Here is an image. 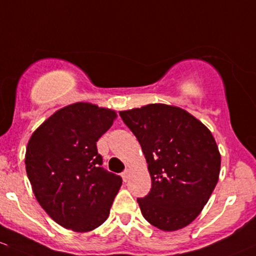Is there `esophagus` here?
Instances as JSON below:
<instances>
[{
	"label": "esophagus",
	"mask_w": 256,
	"mask_h": 256,
	"mask_svg": "<svg viewBox=\"0 0 256 256\" xmlns=\"http://www.w3.org/2000/svg\"><path fill=\"white\" fill-rule=\"evenodd\" d=\"M128 176H130V170H128V169H126L125 171H124V172H122V178H124V181H128Z\"/></svg>",
	"instance_id": "esophagus-1"
}]
</instances>
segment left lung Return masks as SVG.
I'll list each match as a JSON object with an SVG mask.
<instances>
[{"mask_svg":"<svg viewBox=\"0 0 256 256\" xmlns=\"http://www.w3.org/2000/svg\"><path fill=\"white\" fill-rule=\"evenodd\" d=\"M138 140L152 178L137 199L143 218L162 231H176L200 214L218 181L221 156L214 136L184 109L154 103L120 112Z\"/></svg>","mask_w":256,"mask_h":256,"instance_id":"obj_1","label":"left lung"}]
</instances>
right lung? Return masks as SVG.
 <instances>
[{
    "instance_id": "right-lung-1",
    "label": "right lung",
    "mask_w": 256,
    "mask_h": 256,
    "mask_svg": "<svg viewBox=\"0 0 256 256\" xmlns=\"http://www.w3.org/2000/svg\"><path fill=\"white\" fill-rule=\"evenodd\" d=\"M116 119L87 102L64 106L34 131L25 168L32 192L53 221L88 232L108 218L122 180L103 169L96 142Z\"/></svg>"
}]
</instances>
